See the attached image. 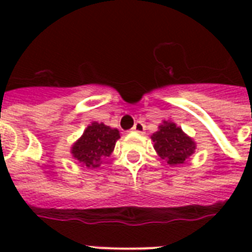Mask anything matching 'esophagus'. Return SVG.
Wrapping results in <instances>:
<instances>
[{
	"instance_id": "esophagus-1",
	"label": "esophagus",
	"mask_w": 252,
	"mask_h": 252,
	"mask_svg": "<svg viewBox=\"0 0 252 252\" xmlns=\"http://www.w3.org/2000/svg\"><path fill=\"white\" fill-rule=\"evenodd\" d=\"M132 129H133L134 132H137V133H144V130H145V126H144L141 122H137L136 124H134Z\"/></svg>"
}]
</instances>
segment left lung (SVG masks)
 Instances as JSON below:
<instances>
[{"mask_svg":"<svg viewBox=\"0 0 252 252\" xmlns=\"http://www.w3.org/2000/svg\"><path fill=\"white\" fill-rule=\"evenodd\" d=\"M154 149L168 165H180L195 152V142L183 133L174 123L163 122L159 130L153 133Z\"/></svg>","mask_w":252,"mask_h":252,"instance_id":"left-lung-1","label":"left lung"}]
</instances>
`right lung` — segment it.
<instances>
[{
  "instance_id": "add662e5",
  "label": "right lung",
  "mask_w": 252,
  "mask_h": 252,
  "mask_svg": "<svg viewBox=\"0 0 252 252\" xmlns=\"http://www.w3.org/2000/svg\"><path fill=\"white\" fill-rule=\"evenodd\" d=\"M119 138L120 134L118 129H112L103 123H93L87 126L82 137L73 145V157L85 167H98L104 158L110 157Z\"/></svg>"
}]
</instances>
